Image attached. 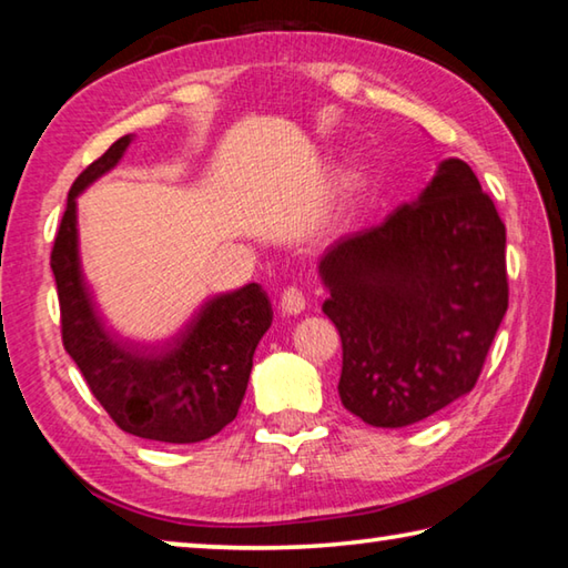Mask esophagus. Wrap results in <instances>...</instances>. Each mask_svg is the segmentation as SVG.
<instances>
[{"label": "esophagus", "mask_w": 568, "mask_h": 568, "mask_svg": "<svg viewBox=\"0 0 568 568\" xmlns=\"http://www.w3.org/2000/svg\"><path fill=\"white\" fill-rule=\"evenodd\" d=\"M281 311L285 315H301L305 311V295L297 287H287L281 297Z\"/></svg>", "instance_id": "1"}]
</instances>
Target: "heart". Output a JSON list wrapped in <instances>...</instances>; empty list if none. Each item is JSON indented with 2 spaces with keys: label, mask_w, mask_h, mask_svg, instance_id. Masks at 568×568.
<instances>
[{
  "label": "heart",
  "mask_w": 568,
  "mask_h": 568,
  "mask_svg": "<svg viewBox=\"0 0 568 568\" xmlns=\"http://www.w3.org/2000/svg\"><path fill=\"white\" fill-rule=\"evenodd\" d=\"M368 185H371L368 168L358 160L345 162V165L335 172V180L331 187L328 220H325L333 233H341V230L351 227V223L363 205Z\"/></svg>",
  "instance_id": "heart-1"
}]
</instances>
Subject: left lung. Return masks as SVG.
<instances>
[{
	"instance_id": "8db88e82",
	"label": "left lung",
	"mask_w": 568,
	"mask_h": 568,
	"mask_svg": "<svg viewBox=\"0 0 568 568\" xmlns=\"http://www.w3.org/2000/svg\"><path fill=\"white\" fill-rule=\"evenodd\" d=\"M506 227L464 160L416 200L333 245L323 313L343 341L338 393L378 428L413 426L476 386L508 307Z\"/></svg>"
}]
</instances>
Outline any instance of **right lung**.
<instances>
[{
	"label": "right lung",
	"mask_w": 568,
	"mask_h": 568,
	"mask_svg": "<svg viewBox=\"0 0 568 568\" xmlns=\"http://www.w3.org/2000/svg\"><path fill=\"white\" fill-rule=\"evenodd\" d=\"M132 140L134 134H124L114 142L74 180L67 197L52 250L62 341L122 430L162 444H197L237 416L273 307L261 285L247 283L205 297L165 341L132 338L108 323L82 267L77 197L120 165Z\"/></svg>",
	"instance_id": "add662e5"
}]
</instances>
